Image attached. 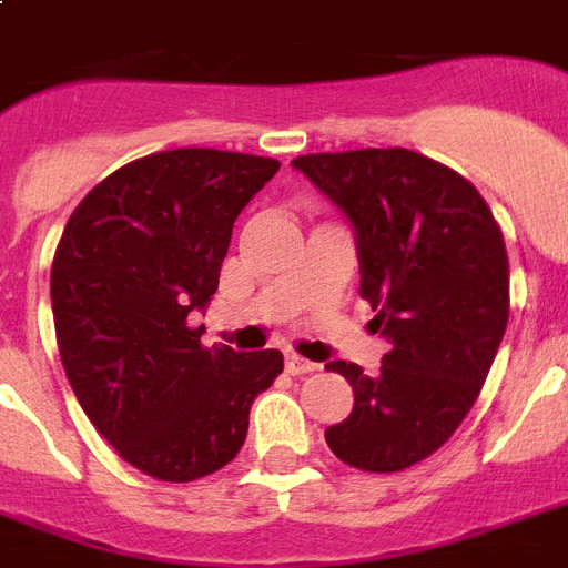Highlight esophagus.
<instances>
[{
    "label": "esophagus",
    "mask_w": 568,
    "mask_h": 568,
    "mask_svg": "<svg viewBox=\"0 0 568 568\" xmlns=\"http://www.w3.org/2000/svg\"><path fill=\"white\" fill-rule=\"evenodd\" d=\"M285 372L294 374V377H297V374H310L315 372V363H310V359H303V356L297 354H285Z\"/></svg>",
    "instance_id": "esophagus-1"
}]
</instances>
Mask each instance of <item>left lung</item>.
<instances>
[{"label":"left lung","instance_id":"1","mask_svg":"<svg viewBox=\"0 0 568 568\" xmlns=\"http://www.w3.org/2000/svg\"><path fill=\"white\" fill-rule=\"evenodd\" d=\"M292 164L354 223L359 297L388 338L377 374L327 365L354 386V413L324 436L347 466L400 471L454 436L493 368L510 318L501 226L466 176L404 146Z\"/></svg>","mask_w":568,"mask_h":568}]
</instances>
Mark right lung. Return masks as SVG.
<instances>
[{
  "instance_id": "add662e5",
  "label": "right lung",
  "mask_w": 568,
  "mask_h": 568,
  "mask_svg": "<svg viewBox=\"0 0 568 568\" xmlns=\"http://www.w3.org/2000/svg\"><path fill=\"white\" fill-rule=\"evenodd\" d=\"M276 159L164 150L88 191L52 258L58 354L84 415L138 471L189 484L247 439L250 406L283 374L280 351L203 347L191 310L217 292L232 223Z\"/></svg>"
}]
</instances>
